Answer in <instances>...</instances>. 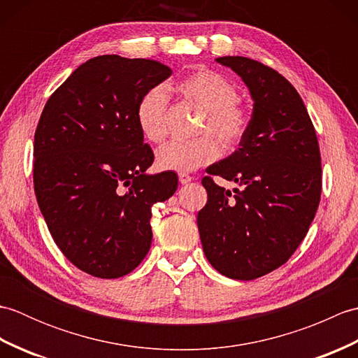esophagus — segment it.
Masks as SVG:
<instances>
[{"label":"esophagus","mask_w":358,"mask_h":358,"mask_svg":"<svg viewBox=\"0 0 358 358\" xmlns=\"http://www.w3.org/2000/svg\"><path fill=\"white\" fill-rule=\"evenodd\" d=\"M178 180H180L181 185H187V183H191V181H192V177H191V175H187V173H180Z\"/></svg>","instance_id":"obj_1"}]
</instances>
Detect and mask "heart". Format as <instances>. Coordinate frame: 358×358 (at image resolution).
<instances>
[{"instance_id":"b5f03b06","label":"heart","mask_w":358,"mask_h":358,"mask_svg":"<svg viewBox=\"0 0 358 358\" xmlns=\"http://www.w3.org/2000/svg\"><path fill=\"white\" fill-rule=\"evenodd\" d=\"M175 89L186 100L203 109L199 138L187 143H167L157 152V166L162 171L192 172L210 164L220 157V144L234 148L248 131V115L238 104V92L222 75L200 69L181 78ZM167 96L163 86L150 87L141 95L135 109L140 132L150 143H162L167 135ZM211 135L209 136L208 134Z\"/></svg>"}]
</instances>
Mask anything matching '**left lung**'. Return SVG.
<instances>
[{
	"mask_svg": "<svg viewBox=\"0 0 358 358\" xmlns=\"http://www.w3.org/2000/svg\"><path fill=\"white\" fill-rule=\"evenodd\" d=\"M254 100L240 148L201 180L208 203L196 217L204 255L223 275L254 280L285 264L306 237L320 203L322 158L306 106L283 75L255 59L222 57Z\"/></svg>",
	"mask_w": 358,
	"mask_h": 358,
	"instance_id": "8db88e82",
	"label": "left lung"
}]
</instances>
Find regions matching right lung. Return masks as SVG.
Returning <instances> with one entry per match:
<instances>
[{"label": "right lung", "instance_id": "1", "mask_svg": "<svg viewBox=\"0 0 358 358\" xmlns=\"http://www.w3.org/2000/svg\"><path fill=\"white\" fill-rule=\"evenodd\" d=\"M154 59L101 55L75 69L45 103L34 141V186L53 241L83 272L118 278L152 243V206L175 194V172L146 173L154 152L135 109L169 78Z\"/></svg>", "mask_w": 358, "mask_h": 358}]
</instances>
